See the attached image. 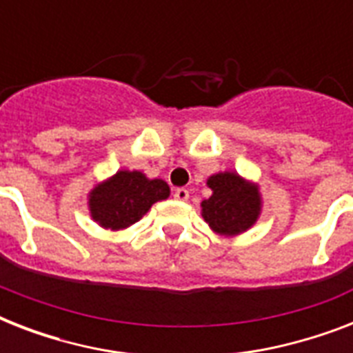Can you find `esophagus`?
Wrapping results in <instances>:
<instances>
[{
  "mask_svg": "<svg viewBox=\"0 0 353 353\" xmlns=\"http://www.w3.org/2000/svg\"><path fill=\"white\" fill-rule=\"evenodd\" d=\"M188 196H190V194H188L187 188H176V192H174V198L179 199V201H187Z\"/></svg>",
  "mask_w": 353,
  "mask_h": 353,
  "instance_id": "esophagus-1",
  "label": "esophagus"
}]
</instances>
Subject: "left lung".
I'll return each instance as SVG.
<instances>
[{
  "instance_id": "1",
  "label": "left lung",
  "mask_w": 353,
  "mask_h": 353,
  "mask_svg": "<svg viewBox=\"0 0 353 353\" xmlns=\"http://www.w3.org/2000/svg\"><path fill=\"white\" fill-rule=\"evenodd\" d=\"M212 196L201 203V216L218 234L236 236L258 220L262 199L256 185L247 183L234 172H221L207 181Z\"/></svg>"
}]
</instances>
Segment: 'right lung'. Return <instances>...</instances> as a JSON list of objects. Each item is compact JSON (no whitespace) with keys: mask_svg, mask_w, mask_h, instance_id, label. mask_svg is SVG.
<instances>
[{"mask_svg":"<svg viewBox=\"0 0 353 353\" xmlns=\"http://www.w3.org/2000/svg\"><path fill=\"white\" fill-rule=\"evenodd\" d=\"M170 196L163 179H148L137 170H121L90 194L91 218L104 229L121 231L143 218L155 201Z\"/></svg>","mask_w":353,"mask_h":353,"instance_id":"add662e5","label":"right lung"}]
</instances>
